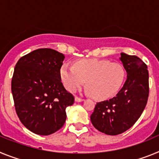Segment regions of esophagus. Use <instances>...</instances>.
<instances>
[{
    "label": "esophagus",
    "mask_w": 159,
    "mask_h": 159,
    "mask_svg": "<svg viewBox=\"0 0 159 159\" xmlns=\"http://www.w3.org/2000/svg\"><path fill=\"white\" fill-rule=\"evenodd\" d=\"M75 100L76 102H82V101L84 100V99H82V98H80L79 96H75Z\"/></svg>",
    "instance_id": "1"
}]
</instances>
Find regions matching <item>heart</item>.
Segmentation results:
<instances>
[{"label":"heart","mask_w":159,"mask_h":159,"mask_svg":"<svg viewBox=\"0 0 159 159\" xmlns=\"http://www.w3.org/2000/svg\"><path fill=\"white\" fill-rule=\"evenodd\" d=\"M60 77L69 92H75L87 81L90 95L96 99H106L119 92L124 81L125 70L119 63L85 59L74 66L64 63L60 68Z\"/></svg>","instance_id":"b5f03b06"}]
</instances>
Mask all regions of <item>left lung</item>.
Masks as SVG:
<instances>
[{
    "label": "left lung",
    "mask_w": 159,
    "mask_h": 159,
    "mask_svg": "<svg viewBox=\"0 0 159 159\" xmlns=\"http://www.w3.org/2000/svg\"><path fill=\"white\" fill-rule=\"evenodd\" d=\"M127 79L117 95L109 100L97 102L91 116L95 128L109 135L123 133L139 119L149 96L147 66L136 56L121 53Z\"/></svg>",
    "instance_id": "obj_1"
}]
</instances>
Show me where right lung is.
Returning a JSON list of instances; mask_svg holds the SVG:
<instances>
[{
	"instance_id": "right-lung-1",
	"label": "right lung",
	"mask_w": 159,
	"mask_h": 159,
	"mask_svg": "<svg viewBox=\"0 0 159 159\" xmlns=\"http://www.w3.org/2000/svg\"><path fill=\"white\" fill-rule=\"evenodd\" d=\"M64 58L56 50L39 48L22 57L14 68L11 86L16 115L36 134L60 130L66 121V108L75 101L61 82Z\"/></svg>"
}]
</instances>
